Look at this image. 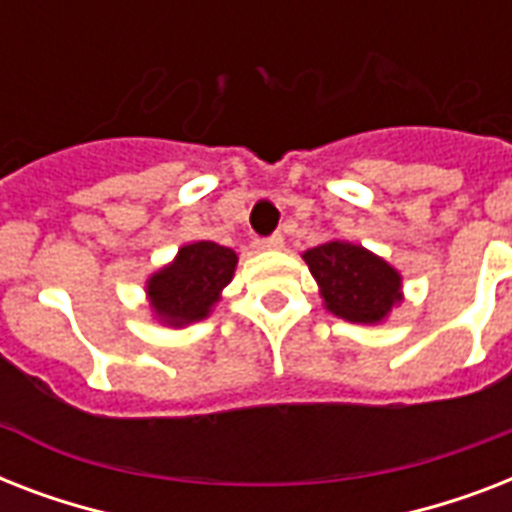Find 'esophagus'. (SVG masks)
Returning a JSON list of instances; mask_svg holds the SVG:
<instances>
[{"label":"esophagus","instance_id":"obj_1","mask_svg":"<svg viewBox=\"0 0 512 512\" xmlns=\"http://www.w3.org/2000/svg\"><path fill=\"white\" fill-rule=\"evenodd\" d=\"M260 247H263V249H281V247H284V236H281V233H271V236H265V239L260 241Z\"/></svg>","mask_w":512,"mask_h":512}]
</instances>
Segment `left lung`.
Instances as JSON below:
<instances>
[{
    "instance_id": "obj_1",
    "label": "left lung",
    "mask_w": 512,
    "mask_h": 512,
    "mask_svg": "<svg viewBox=\"0 0 512 512\" xmlns=\"http://www.w3.org/2000/svg\"><path fill=\"white\" fill-rule=\"evenodd\" d=\"M303 260L319 284L324 305L350 324H380L401 303V273L350 241H327Z\"/></svg>"
}]
</instances>
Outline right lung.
I'll use <instances>...</instances> for the list:
<instances>
[{
  "label": "right lung",
  "mask_w": 512,
  "mask_h": 512,
  "mask_svg": "<svg viewBox=\"0 0 512 512\" xmlns=\"http://www.w3.org/2000/svg\"><path fill=\"white\" fill-rule=\"evenodd\" d=\"M239 257L215 241H193L177 249V257L146 281L156 319L167 327H185L207 319L233 279Z\"/></svg>",
  "instance_id": "right-lung-1"
}]
</instances>
